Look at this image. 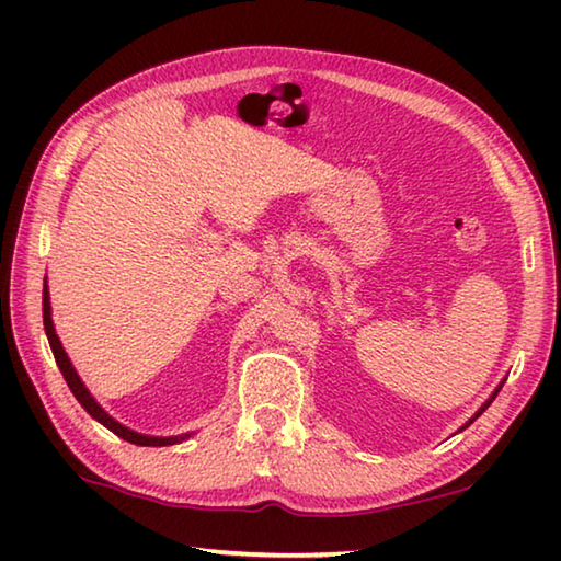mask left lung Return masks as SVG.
Returning a JSON list of instances; mask_svg holds the SVG:
<instances>
[{"instance_id":"obj_1","label":"left lung","mask_w":561,"mask_h":561,"mask_svg":"<svg viewBox=\"0 0 561 561\" xmlns=\"http://www.w3.org/2000/svg\"><path fill=\"white\" fill-rule=\"evenodd\" d=\"M500 388H502V383H500V386H497V388H495V393H492V396H490V398H488V401H485V403H482V405H480V408H478V413H474V415H472V417H470V421H468V423H465V425H462V428H468V425H470V423H472V421H474V417H480V415H482V411H485V408H488V405H490V403H492V401H495V396H497V393H500ZM462 428H460V431H462Z\"/></svg>"}]
</instances>
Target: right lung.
<instances>
[{"label":"right lung","mask_w":561,"mask_h":561,"mask_svg":"<svg viewBox=\"0 0 561 561\" xmlns=\"http://www.w3.org/2000/svg\"><path fill=\"white\" fill-rule=\"evenodd\" d=\"M42 309H44V331H46V339H49V346L54 351V358H56V366H59L61 376L66 378V383H69L71 393L76 396V401H79L83 405V411H87L93 421H99L101 425H106V428L111 433H116L118 438L128 440L133 445H144V448H163V445H175V443H183L187 440L190 435L193 433H183V435H168V438H163V435H146V433H136L126 428V425L118 423L116 417L108 415L106 411H103L101 403L96 401V398L91 396V391L87 388V383L81 381V376L76 374V368L71 364L69 354H66L61 341H59V334H56L54 329V319H51V297H49V284H46L44 279V297H42Z\"/></svg>","instance_id":"right-lung-1"}]
</instances>
